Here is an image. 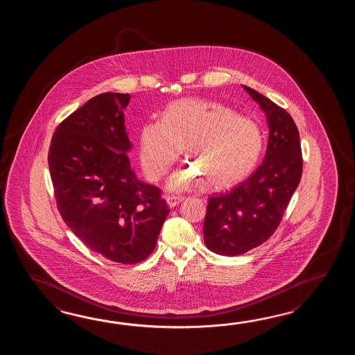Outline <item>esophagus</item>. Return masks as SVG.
Here are the masks:
<instances>
[{
  "label": "esophagus",
  "instance_id": "obj_1",
  "mask_svg": "<svg viewBox=\"0 0 355 355\" xmlns=\"http://www.w3.org/2000/svg\"><path fill=\"white\" fill-rule=\"evenodd\" d=\"M182 200H184L182 196H168L166 198V202L170 208H175V207H176L178 204L181 203Z\"/></svg>",
  "mask_w": 355,
  "mask_h": 355
}]
</instances>
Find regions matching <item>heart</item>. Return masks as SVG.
Wrapping results in <instances>:
<instances>
[{"label":"heart","mask_w":355,"mask_h":355,"mask_svg":"<svg viewBox=\"0 0 355 355\" xmlns=\"http://www.w3.org/2000/svg\"><path fill=\"white\" fill-rule=\"evenodd\" d=\"M263 146L257 121L216 100L181 98L167 105L161 121L141 128L139 159L146 176L159 180L185 147L187 157L211 187L230 188L251 174ZM199 181L193 167H182L170 178L168 188L188 190Z\"/></svg>","instance_id":"1"}]
</instances>
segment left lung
I'll return each instance as SVG.
<instances>
[{
    "instance_id": "8db88e82",
    "label": "left lung",
    "mask_w": 355,
    "mask_h": 355,
    "mask_svg": "<svg viewBox=\"0 0 355 355\" xmlns=\"http://www.w3.org/2000/svg\"><path fill=\"white\" fill-rule=\"evenodd\" d=\"M242 87L266 115L269 141L263 164L248 180L208 198L204 243L225 257L245 254L274 234L302 176L300 133L292 116L263 94Z\"/></svg>"
}]
</instances>
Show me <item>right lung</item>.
Returning <instances> with one entry per match:
<instances>
[{
	"label": "right lung",
	"mask_w": 355,
	"mask_h": 355,
	"mask_svg": "<svg viewBox=\"0 0 355 355\" xmlns=\"http://www.w3.org/2000/svg\"><path fill=\"white\" fill-rule=\"evenodd\" d=\"M129 100L118 92L90 98L57 127L48 153L62 218L89 249L121 264L151 254L170 211L159 189L130 166Z\"/></svg>",
	"instance_id": "1"
}]
</instances>
